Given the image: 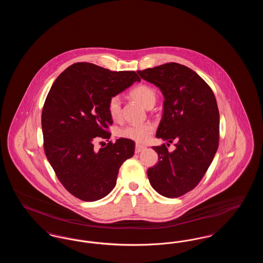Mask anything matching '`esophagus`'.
Wrapping results in <instances>:
<instances>
[{"instance_id": "esophagus-1", "label": "esophagus", "mask_w": 263, "mask_h": 263, "mask_svg": "<svg viewBox=\"0 0 263 263\" xmlns=\"http://www.w3.org/2000/svg\"><path fill=\"white\" fill-rule=\"evenodd\" d=\"M145 149H146V147L143 146V145H140V144H136V146H135V152L136 153H140V152H142Z\"/></svg>"}]
</instances>
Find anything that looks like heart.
Returning <instances> with one entry per match:
<instances>
[{"mask_svg":"<svg viewBox=\"0 0 263 263\" xmlns=\"http://www.w3.org/2000/svg\"><path fill=\"white\" fill-rule=\"evenodd\" d=\"M130 96L147 108L152 107L157 100L156 91L154 90V88H151L147 85H139L137 87L132 88L130 90ZM107 110L110 117L114 120L120 117L121 100L118 96H114L108 100ZM153 131H154V126L151 123L129 124L120 129L119 135L121 137L130 139L136 142H145L150 138Z\"/></svg>","mask_w":263,"mask_h":263,"instance_id":"obj_1","label":"heart"}]
</instances>
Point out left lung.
<instances>
[{"label":"left lung","mask_w":263,"mask_h":263,"mask_svg":"<svg viewBox=\"0 0 263 263\" xmlns=\"http://www.w3.org/2000/svg\"><path fill=\"white\" fill-rule=\"evenodd\" d=\"M137 73L163 92L156 136L175 146L173 152L164 144L153 147L159 162L148 170L151 185L164 197L182 196L199 183L218 150L220 115L214 92L200 76L178 63Z\"/></svg>","instance_id":"obj_1"}]
</instances>
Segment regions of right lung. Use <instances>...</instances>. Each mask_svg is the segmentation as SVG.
Instances as JSON below:
<instances>
[{"label": "right lung", "mask_w": 263, "mask_h": 263, "mask_svg": "<svg viewBox=\"0 0 263 263\" xmlns=\"http://www.w3.org/2000/svg\"><path fill=\"white\" fill-rule=\"evenodd\" d=\"M140 81L133 71L113 72L82 62L53 83L41 115L44 152L63 186L77 198L90 202L106 196L120 166L134 155L130 139L109 141L100 150L93 144L111 135L108 100Z\"/></svg>", "instance_id": "add662e5"}]
</instances>
